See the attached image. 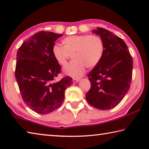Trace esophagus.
Wrapping results in <instances>:
<instances>
[{
    "mask_svg": "<svg viewBox=\"0 0 149 149\" xmlns=\"http://www.w3.org/2000/svg\"><path fill=\"white\" fill-rule=\"evenodd\" d=\"M80 80H81L80 78H74V79H73V82L77 83V82H79Z\"/></svg>",
    "mask_w": 149,
    "mask_h": 149,
    "instance_id": "esophagus-1",
    "label": "esophagus"
}]
</instances>
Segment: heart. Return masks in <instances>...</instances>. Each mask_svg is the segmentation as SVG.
I'll return each instance as SVG.
<instances>
[{
	"label": "heart",
	"instance_id": "heart-1",
	"mask_svg": "<svg viewBox=\"0 0 149 149\" xmlns=\"http://www.w3.org/2000/svg\"><path fill=\"white\" fill-rule=\"evenodd\" d=\"M62 42L63 47L56 44L52 46V56L60 65H65L72 54L74 60L63 70L65 75L72 77L84 75L86 66L91 68L97 65L104 54L103 42L96 35H72Z\"/></svg>",
	"mask_w": 149,
	"mask_h": 149
}]
</instances>
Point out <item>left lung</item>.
I'll return each mask as SVG.
<instances>
[{"mask_svg": "<svg viewBox=\"0 0 149 149\" xmlns=\"http://www.w3.org/2000/svg\"><path fill=\"white\" fill-rule=\"evenodd\" d=\"M104 44V54L99 64L88 75L91 89L86 93L90 105L100 110H110L119 104L130 89L133 60L123 40L110 31L98 27Z\"/></svg>", "mask_w": 149, "mask_h": 149, "instance_id": "1", "label": "left lung"}]
</instances>
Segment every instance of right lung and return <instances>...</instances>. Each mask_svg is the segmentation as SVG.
I'll return each instance as SVG.
<instances>
[{
    "label": "right lung",
    "mask_w": 149,
    "mask_h": 149,
    "mask_svg": "<svg viewBox=\"0 0 149 149\" xmlns=\"http://www.w3.org/2000/svg\"><path fill=\"white\" fill-rule=\"evenodd\" d=\"M62 35L50 31L36 33L17 52L15 76L19 91L27 107L37 114H47L59 108L65 90L72 84V78L68 76L54 81L61 68L52 56V47Z\"/></svg>",
    "instance_id": "add662e5"
}]
</instances>
